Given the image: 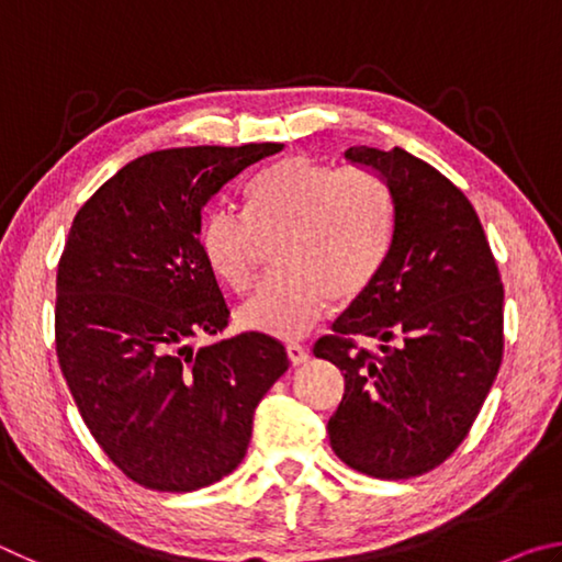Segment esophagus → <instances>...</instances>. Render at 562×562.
I'll list each match as a JSON object with an SVG mask.
<instances>
[{
	"instance_id": "34e87169",
	"label": "esophagus",
	"mask_w": 562,
	"mask_h": 562,
	"mask_svg": "<svg viewBox=\"0 0 562 562\" xmlns=\"http://www.w3.org/2000/svg\"><path fill=\"white\" fill-rule=\"evenodd\" d=\"M288 357H290L292 364H304V361L310 359V351L304 349L302 345H294V341H292V345H288Z\"/></svg>"
}]
</instances>
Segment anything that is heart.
Masks as SVG:
<instances>
[{
    "label": "heart",
    "instance_id": "b5f03b06",
    "mask_svg": "<svg viewBox=\"0 0 562 562\" xmlns=\"http://www.w3.org/2000/svg\"><path fill=\"white\" fill-rule=\"evenodd\" d=\"M282 272L262 280L237 310L245 329L302 337L329 302L357 300L382 270L394 235V198L364 168H331L307 156L282 160L255 180L247 215L231 205L205 213L198 245L217 280L243 292L255 280L260 240L280 235Z\"/></svg>",
    "mask_w": 562,
    "mask_h": 562
}]
</instances>
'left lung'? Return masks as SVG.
Segmentation results:
<instances>
[{"mask_svg":"<svg viewBox=\"0 0 562 562\" xmlns=\"http://www.w3.org/2000/svg\"><path fill=\"white\" fill-rule=\"evenodd\" d=\"M347 158L386 180L394 235L374 282L312 349L345 372L329 443L349 469L414 479L459 449L486 402L503 359V282L449 178L404 148L355 146Z\"/></svg>","mask_w":562,"mask_h":562,"instance_id":"left-lung-1","label":"left lung"}]
</instances>
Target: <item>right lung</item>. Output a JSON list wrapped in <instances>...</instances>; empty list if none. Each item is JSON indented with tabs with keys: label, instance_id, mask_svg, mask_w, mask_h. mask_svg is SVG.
Returning <instances> with one entry per match:
<instances>
[{
	"label": "right lung",
	"instance_id": "1",
	"mask_svg": "<svg viewBox=\"0 0 562 562\" xmlns=\"http://www.w3.org/2000/svg\"><path fill=\"white\" fill-rule=\"evenodd\" d=\"M280 150H156L74 217L56 268V359L91 436L138 486L186 493L235 471L255 408L288 372L282 341L262 331L190 347L231 319L198 245L203 207Z\"/></svg>",
	"mask_w": 562,
	"mask_h": 562
}]
</instances>
